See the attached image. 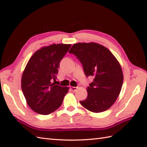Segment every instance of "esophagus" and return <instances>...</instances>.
I'll use <instances>...</instances> for the list:
<instances>
[{
	"label": "esophagus",
	"instance_id": "obj_1",
	"mask_svg": "<svg viewBox=\"0 0 147 147\" xmlns=\"http://www.w3.org/2000/svg\"><path fill=\"white\" fill-rule=\"evenodd\" d=\"M70 89L72 90V91H76V90L78 89V87L76 86H71Z\"/></svg>",
	"mask_w": 147,
	"mask_h": 147
}]
</instances>
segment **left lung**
Segmentation results:
<instances>
[{
    "label": "left lung",
    "mask_w": 147,
    "mask_h": 147,
    "mask_svg": "<svg viewBox=\"0 0 147 147\" xmlns=\"http://www.w3.org/2000/svg\"><path fill=\"white\" fill-rule=\"evenodd\" d=\"M82 64L85 75L93 77L87 88L83 107L95 113L107 110L114 104L123 83V73L115 56L104 45L95 42L77 43L69 51Z\"/></svg>",
    "instance_id": "8db88e82"
}]
</instances>
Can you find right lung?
<instances>
[{"label": "right lung", "instance_id": "obj_1", "mask_svg": "<svg viewBox=\"0 0 147 147\" xmlns=\"http://www.w3.org/2000/svg\"><path fill=\"white\" fill-rule=\"evenodd\" d=\"M71 44H52L36 51L29 59L21 78L27 104L36 113L48 115L61 105L69 87L55 85L59 64Z\"/></svg>", "mask_w": 147, "mask_h": 147}]
</instances>
